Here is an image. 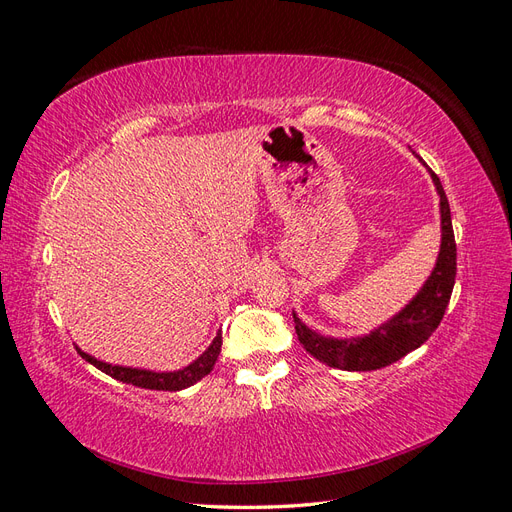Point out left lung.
Masks as SVG:
<instances>
[{
  "label": "left lung",
  "instance_id": "left-lung-1",
  "mask_svg": "<svg viewBox=\"0 0 512 512\" xmlns=\"http://www.w3.org/2000/svg\"><path fill=\"white\" fill-rule=\"evenodd\" d=\"M435 191L440 195V218H442V244L437 253L435 268L429 274L425 285L418 294L407 302L403 309L392 315L382 326H377L369 334L349 339L324 337L311 330L304 321L294 313L298 341L304 345L306 352L319 362L328 364L332 369L341 371H375L388 367V364L401 360L414 349L425 343L446 313V306L455 287L457 274V244L452 233L450 206L442 182L429 169Z\"/></svg>",
  "mask_w": 512,
  "mask_h": 512
}]
</instances>
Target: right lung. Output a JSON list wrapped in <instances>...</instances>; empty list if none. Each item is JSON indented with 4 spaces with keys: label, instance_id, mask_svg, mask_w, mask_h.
Masks as SVG:
<instances>
[{
    "label": "right lung",
    "instance_id": "1",
    "mask_svg": "<svg viewBox=\"0 0 512 512\" xmlns=\"http://www.w3.org/2000/svg\"><path fill=\"white\" fill-rule=\"evenodd\" d=\"M221 345H223V334H221V330H218L214 341L210 343L206 352L188 364V367L178 369V371H150V369L122 367V364L102 362L87 352H83V349H79V347H77V352L81 354V358H85V362L94 364L98 371L111 375L113 379H120V382H124V384H133L137 388H148V390H184L188 386L197 384L201 377H206L214 369L216 358H218V354H221Z\"/></svg>",
    "mask_w": 512,
    "mask_h": 512
}]
</instances>
